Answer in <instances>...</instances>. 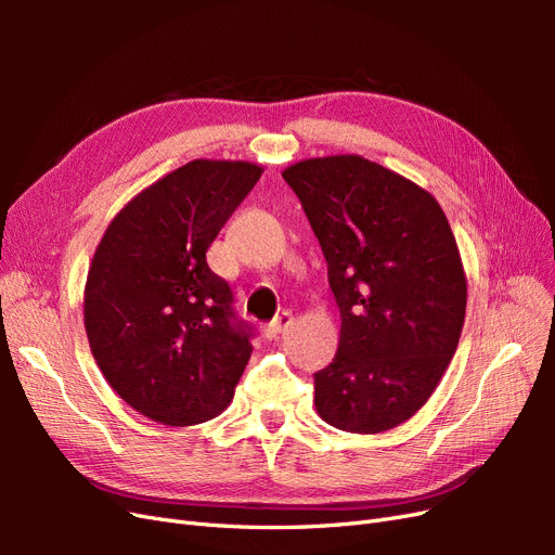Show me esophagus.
<instances>
[{
    "label": "esophagus",
    "instance_id": "obj_1",
    "mask_svg": "<svg viewBox=\"0 0 555 555\" xmlns=\"http://www.w3.org/2000/svg\"><path fill=\"white\" fill-rule=\"evenodd\" d=\"M292 324H294L292 312H282V314H278V317L273 319L271 324L263 326V338H266V340H273V338H278V335H280L282 331H287Z\"/></svg>",
    "mask_w": 555,
    "mask_h": 555
}]
</instances>
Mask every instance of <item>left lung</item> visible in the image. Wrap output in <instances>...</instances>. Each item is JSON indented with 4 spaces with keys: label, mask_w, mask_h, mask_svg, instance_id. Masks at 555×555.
Masks as SVG:
<instances>
[{
    "label": "left lung",
    "mask_w": 555,
    "mask_h": 555,
    "mask_svg": "<svg viewBox=\"0 0 555 555\" xmlns=\"http://www.w3.org/2000/svg\"><path fill=\"white\" fill-rule=\"evenodd\" d=\"M282 178L304 204L340 308L317 414L377 435L426 405L456 354L467 278L447 215L422 184L361 155L300 159Z\"/></svg>",
    "instance_id": "obj_1"
}]
</instances>
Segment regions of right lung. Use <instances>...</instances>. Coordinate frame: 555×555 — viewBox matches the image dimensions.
<instances>
[{"mask_svg":"<svg viewBox=\"0 0 555 555\" xmlns=\"http://www.w3.org/2000/svg\"><path fill=\"white\" fill-rule=\"evenodd\" d=\"M263 166L194 159L147 184L99 241L82 294L92 357L129 408L164 426L222 414L251 354L206 251Z\"/></svg>","mask_w":555,"mask_h":555,"instance_id":"add662e5","label":"right lung"}]
</instances>
